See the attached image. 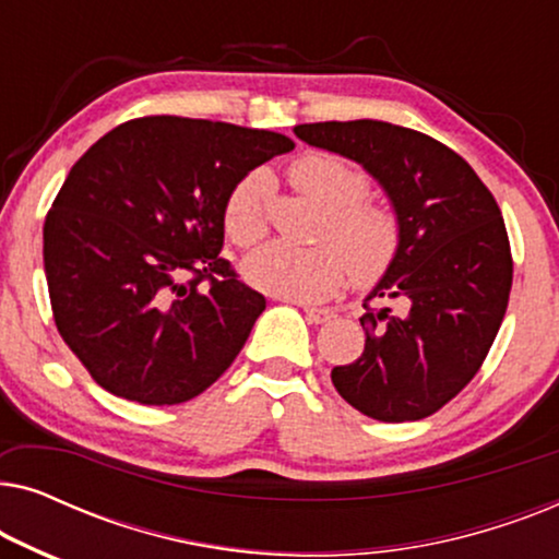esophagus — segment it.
Returning <instances> with one entry per match:
<instances>
[{"label":"esophagus","instance_id":"1","mask_svg":"<svg viewBox=\"0 0 559 559\" xmlns=\"http://www.w3.org/2000/svg\"><path fill=\"white\" fill-rule=\"evenodd\" d=\"M302 312H305V318H308L310 323H316V325L328 323V320L335 318V312L328 310V308H302Z\"/></svg>","mask_w":559,"mask_h":559}]
</instances>
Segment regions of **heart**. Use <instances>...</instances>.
<instances>
[{"instance_id": "b5f03b06", "label": "heart", "mask_w": 559, "mask_h": 559, "mask_svg": "<svg viewBox=\"0 0 559 559\" xmlns=\"http://www.w3.org/2000/svg\"><path fill=\"white\" fill-rule=\"evenodd\" d=\"M289 180L325 209L318 247L266 243L243 262V277L262 293L302 302L333 295L346 274L358 287L377 285L400 257L404 234L400 213L369 198V173L331 152H310L295 159ZM272 193L266 170L243 175L228 193L224 226L236 247H254L270 231Z\"/></svg>"}]
</instances>
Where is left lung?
Here are the masks:
<instances>
[{"label": "left lung", "mask_w": 559, "mask_h": 559, "mask_svg": "<svg viewBox=\"0 0 559 559\" xmlns=\"http://www.w3.org/2000/svg\"><path fill=\"white\" fill-rule=\"evenodd\" d=\"M295 134L364 165L402 218L400 257L366 297L397 310L366 309L364 354L335 366L333 386L379 423L430 417L476 377L507 312L514 262L499 203L457 152L415 129L356 119Z\"/></svg>", "instance_id": "8db88e82"}]
</instances>
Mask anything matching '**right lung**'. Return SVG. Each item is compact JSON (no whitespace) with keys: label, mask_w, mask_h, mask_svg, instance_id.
Listing matches in <instances>:
<instances>
[{"label":"right lung","mask_w":559,"mask_h":559,"mask_svg":"<svg viewBox=\"0 0 559 559\" xmlns=\"http://www.w3.org/2000/svg\"><path fill=\"white\" fill-rule=\"evenodd\" d=\"M293 147L163 114L124 121L71 167L45 218V277L58 333L98 386L163 407L234 364L266 300L218 257L226 198Z\"/></svg>","instance_id":"1"}]
</instances>
